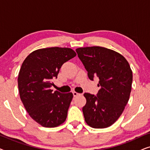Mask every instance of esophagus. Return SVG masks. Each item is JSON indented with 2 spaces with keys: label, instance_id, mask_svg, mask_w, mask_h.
I'll list each match as a JSON object with an SVG mask.
<instances>
[{
  "label": "esophagus",
  "instance_id": "1",
  "mask_svg": "<svg viewBox=\"0 0 150 150\" xmlns=\"http://www.w3.org/2000/svg\"><path fill=\"white\" fill-rule=\"evenodd\" d=\"M72 93H73V96H74V97H76V96H81V93H77V92H76V91H73Z\"/></svg>",
  "mask_w": 150,
  "mask_h": 150
}]
</instances>
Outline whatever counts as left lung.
<instances>
[{"label":"left lung","instance_id":"1","mask_svg":"<svg viewBox=\"0 0 150 150\" xmlns=\"http://www.w3.org/2000/svg\"><path fill=\"white\" fill-rule=\"evenodd\" d=\"M88 77L99 79L97 96L85 93L87 102L83 112L87 125L105 128L114 124L124 111L130 98L132 71L124 57L100 46L76 49Z\"/></svg>","mask_w":150,"mask_h":150}]
</instances>
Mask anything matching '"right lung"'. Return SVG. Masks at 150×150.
I'll use <instances>...</instances> for the list:
<instances>
[{"label":"right lung","instance_id":"right-lung-1","mask_svg":"<svg viewBox=\"0 0 150 150\" xmlns=\"http://www.w3.org/2000/svg\"><path fill=\"white\" fill-rule=\"evenodd\" d=\"M76 53L69 48L38 49L24 59L18 74L20 97L30 117L43 127L54 128L67 118L72 93L52 92V79Z\"/></svg>","mask_w":150,"mask_h":150}]
</instances>
